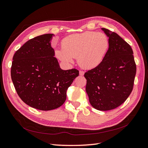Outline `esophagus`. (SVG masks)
Segmentation results:
<instances>
[{
  "label": "esophagus",
  "mask_w": 148,
  "mask_h": 148,
  "mask_svg": "<svg viewBox=\"0 0 148 148\" xmlns=\"http://www.w3.org/2000/svg\"><path fill=\"white\" fill-rule=\"evenodd\" d=\"M79 75H80V76H83L84 73H85V72H84L83 71H82V70L79 71Z\"/></svg>",
  "instance_id": "34e87169"
}]
</instances>
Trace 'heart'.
Here are the masks:
<instances>
[{
	"label": "heart",
	"mask_w": 148,
	"mask_h": 148,
	"mask_svg": "<svg viewBox=\"0 0 148 148\" xmlns=\"http://www.w3.org/2000/svg\"><path fill=\"white\" fill-rule=\"evenodd\" d=\"M109 40L102 33L86 31L82 34L68 36L62 40V50H56V55L65 63L77 58L83 69H92L99 65L107 52Z\"/></svg>",
	"instance_id": "1"
}]
</instances>
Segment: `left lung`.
<instances>
[{
    "label": "left lung",
    "mask_w": 148,
    "mask_h": 148,
    "mask_svg": "<svg viewBox=\"0 0 148 148\" xmlns=\"http://www.w3.org/2000/svg\"><path fill=\"white\" fill-rule=\"evenodd\" d=\"M109 47L101 63L87 71L86 91L94 108L113 110L128 98L133 88L136 65L131 46L116 33L102 28Z\"/></svg>",
    "instance_id": "1"
}]
</instances>
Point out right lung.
<instances>
[{
	"mask_svg": "<svg viewBox=\"0 0 148 148\" xmlns=\"http://www.w3.org/2000/svg\"><path fill=\"white\" fill-rule=\"evenodd\" d=\"M53 35L44 34L27 41L15 53L11 66L12 80L19 97L43 111L61 106L68 88L79 75L75 69H60L51 46Z\"/></svg>",
	"mask_w": 148,
	"mask_h": 148,
	"instance_id": "right-lung-1",
	"label": "right lung"
}]
</instances>
